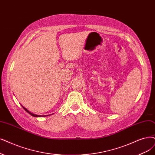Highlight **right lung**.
I'll use <instances>...</instances> for the list:
<instances>
[{
    "instance_id": "add662e5",
    "label": "right lung",
    "mask_w": 155,
    "mask_h": 155,
    "mask_svg": "<svg viewBox=\"0 0 155 155\" xmlns=\"http://www.w3.org/2000/svg\"><path fill=\"white\" fill-rule=\"evenodd\" d=\"M22 107L24 108V110L26 111V112H27L28 114H31V116H34V117H45V116H39V115H36V114H32V113H31V112H30L29 111H28L27 109H26V108H25V107H24L22 106Z\"/></svg>"
}]
</instances>
